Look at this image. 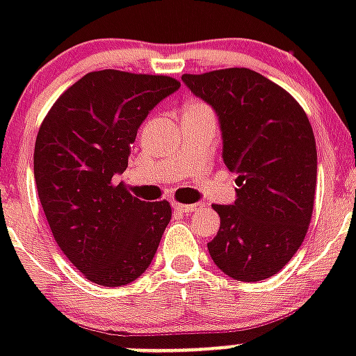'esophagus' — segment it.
<instances>
[{"label":"esophagus","mask_w":356,"mask_h":356,"mask_svg":"<svg viewBox=\"0 0 356 356\" xmlns=\"http://www.w3.org/2000/svg\"><path fill=\"white\" fill-rule=\"evenodd\" d=\"M172 207L175 209V211L184 212V214H190V212L201 211V209H203L201 203H192V205H188V203H179V201H172Z\"/></svg>","instance_id":"1"}]
</instances>
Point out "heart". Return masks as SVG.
Listing matches in <instances>:
<instances>
[{
  "mask_svg": "<svg viewBox=\"0 0 356 356\" xmlns=\"http://www.w3.org/2000/svg\"><path fill=\"white\" fill-rule=\"evenodd\" d=\"M184 114H212V108L200 99H190L184 105Z\"/></svg>",
  "mask_w": 356,
  "mask_h": 356,
  "instance_id": "obj_1",
  "label": "heart"
}]
</instances>
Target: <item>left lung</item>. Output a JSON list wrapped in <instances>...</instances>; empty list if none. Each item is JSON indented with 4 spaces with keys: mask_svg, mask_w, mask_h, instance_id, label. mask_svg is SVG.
<instances>
[{
    "mask_svg": "<svg viewBox=\"0 0 356 356\" xmlns=\"http://www.w3.org/2000/svg\"><path fill=\"white\" fill-rule=\"evenodd\" d=\"M183 81L220 116L223 161L238 173L234 205H214L220 231L209 253L225 275L264 281L290 262L312 220L318 155L309 116L282 86L249 68Z\"/></svg>",
    "mask_w": 356,
    "mask_h": 356,
    "instance_id": "1",
    "label": "left lung"
}]
</instances>
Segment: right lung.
Segmentation results:
<instances>
[{"instance_id": "1", "label": "right lung", "mask_w": 356, "mask_h": 356, "mask_svg": "<svg viewBox=\"0 0 356 356\" xmlns=\"http://www.w3.org/2000/svg\"><path fill=\"white\" fill-rule=\"evenodd\" d=\"M179 86L168 75L90 72L42 120L33 156L38 200L60 251L96 284L136 281L172 220L166 200H138L114 177L145 116Z\"/></svg>"}]
</instances>
